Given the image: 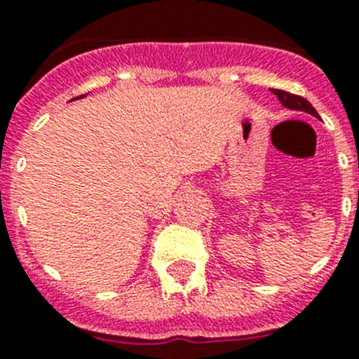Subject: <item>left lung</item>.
Instances as JSON below:
<instances>
[{
  "mask_svg": "<svg viewBox=\"0 0 359 359\" xmlns=\"http://www.w3.org/2000/svg\"><path fill=\"white\" fill-rule=\"evenodd\" d=\"M271 93L277 95V98L280 100V104L284 107H290V109H294V111H304V113H309V115L313 116H318L315 107L311 106V102H307L304 97H298V95L287 93V91H282V90H271Z\"/></svg>",
  "mask_w": 359,
  "mask_h": 359,
  "instance_id": "1",
  "label": "left lung"
}]
</instances>
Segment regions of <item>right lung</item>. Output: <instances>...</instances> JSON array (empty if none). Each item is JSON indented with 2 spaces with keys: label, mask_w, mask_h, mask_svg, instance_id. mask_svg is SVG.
I'll list each match as a JSON object with an SVG mask.
<instances>
[{
  "label": "right lung",
  "mask_w": 359,
  "mask_h": 359,
  "mask_svg": "<svg viewBox=\"0 0 359 359\" xmlns=\"http://www.w3.org/2000/svg\"><path fill=\"white\" fill-rule=\"evenodd\" d=\"M81 97H84V95H81ZM77 98H79V97H77Z\"/></svg>",
  "instance_id": "right-lung-1"
}]
</instances>
